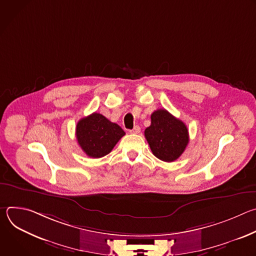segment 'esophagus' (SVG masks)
<instances>
[{"label":"esophagus","instance_id":"1","mask_svg":"<svg viewBox=\"0 0 256 256\" xmlns=\"http://www.w3.org/2000/svg\"><path fill=\"white\" fill-rule=\"evenodd\" d=\"M140 132V128L138 126H134V128L130 130V134H138Z\"/></svg>","mask_w":256,"mask_h":256}]
</instances>
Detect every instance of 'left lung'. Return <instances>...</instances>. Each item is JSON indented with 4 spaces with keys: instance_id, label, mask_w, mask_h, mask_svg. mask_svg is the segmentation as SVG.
Wrapping results in <instances>:
<instances>
[{
    "instance_id": "1",
    "label": "left lung",
    "mask_w": 256,
    "mask_h": 256,
    "mask_svg": "<svg viewBox=\"0 0 256 256\" xmlns=\"http://www.w3.org/2000/svg\"><path fill=\"white\" fill-rule=\"evenodd\" d=\"M152 153L160 160L173 162L184 152L190 142L188 130L184 122L166 109H157L151 116V126L144 130Z\"/></svg>"
}]
</instances>
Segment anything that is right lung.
Segmentation results:
<instances>
[{
    "label": "right lung",
    "mask_w": 256,
    "mask_h": 256,
    "mask_svg": "<svg viewBox=\"0 0 256 256\" xmlns=\"http://www.w3.org/2000/svg\"><path fill=\"white\" fill-rule=\"evenodd\" d=\"M124 134L118 124L97 112L81 118L76 126L78 144L91 158H101L110 153Z\"/></svg>",
    "instance_id": "right-lung-1"
}]
</instances>
